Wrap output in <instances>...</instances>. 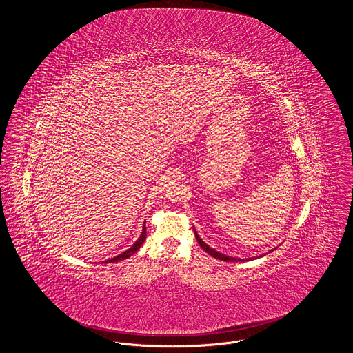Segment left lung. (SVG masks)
Instances as JSON below:
<instances>
[{
    "mask_svg": "<svg viewBox=\"0 0 353 353\" xmlns=\"http://www.w3.org/2000/svg\"><path fill=\"white\" fill-rule=\"evenodd\" d=\"M194 234H196L197 242L200 243V246H201L202 249H203L205 252H208V254H210L212 256H214V258H217V259H221V261H225V262H238V261H242V259L232 258V256H228V255H223V254H221V252L213 250L212 248H209V246H208V245H206V243L202 241L201 238L199 236V234L196 233V230H194Z\"/></svg>",
    "mask_w": 353,
    "mask_h": 353,
    "instance_id": "1",
    "label": "left lung"
}]
</instances>
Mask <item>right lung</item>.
<instances>
[{
	"label": "right lung",
	"mask_w": 353,
	"mask_h": 353,
	"mask_svg": "<svg viewBox=\"0 0 353 353\" xmlns=\"http://www.w3.org/2000/svg\"><path fill=\"white\" fill-rule=\"evenodd\" d=\"M145 223V222H144ZM145 236H147V230H145V225H144V228H143V232H141V235H140V238L136 241L134 243V246L131 248V249H128L127 252H123V254H120L118 256H115V258H112V259H108V261H104L105 263H112V262H119V261H123V259H125V258H130L132 254L137 252L139 249H140V246L144 243V241H145Z\"/></svg>",
	"instance_id": "add662e5"
}]
</instances>
